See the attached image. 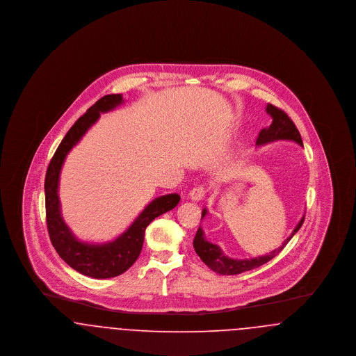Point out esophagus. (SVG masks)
<instances>
[{"instance_id":"1","label":"esophagus","mask_w":356,"mask_h":356,"mask_svg":"<svg viewBox=\"0 0 356 356\" xmlns=\"http://www.w3.org/2000/svg\"><path fill=\"white\" fill-rule=\"evenodd\" d=\"M205 195V189L204 186H196L189 192V199L193 202H200Z\"/></svg>"}]
</instances>
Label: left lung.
I'll use <instances>...</instances> for the list:
<instances>
[{
    "instance_id": "obj_1",
    "label": "left lung",
    "mask_w": 356,
    "mask_h": 356,
    "mask_svg": "<svg viewBox=\"0 0 356 356\" xmlns=\"http://www.w3.org/2000/svg\"><path fill=\"white\" fill-rule=\"evenodd\" d=\"M266 111L272 118V124L268 128H264V129L260 131L259 137L256 140L257 147L266 145V144L276 141V140L295 141V143H298L299 145L303 147L302 136L299 134L293 121L288 118V115L284 111L276 108L272 104L267 105ZM205 215H207V209L204 208L203 212H202V219L205 218ZM303 222H305V216L302 218V220L298 222V225L295 227L292 234L284 240V243L277 250L272 251L268 254H264V256H257L254 259L237 260V259H231V257L225 256L222 254L219 245H216V244H213V243H211L205 238L202 227H199V229L196 232V236L193 238V248H195L196 254H199V257L212 271L218 272L220 275H237V273H241V272L254 270V268L266 264L267 261H270L287 245L288 241L300 229Z\"/></svg>"
}]
</instances>
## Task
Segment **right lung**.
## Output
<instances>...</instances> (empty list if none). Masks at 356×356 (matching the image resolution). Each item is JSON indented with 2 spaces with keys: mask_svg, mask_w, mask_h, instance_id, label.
Wrapping results in <instances>:
<instances>
[{
  "mask_svg": "<svg viewBox=\"0 0 356 356\" xmlns=\"http://www.w3.org/2000/svg\"><path fill=\"white\" fill-rule=\"evenodd\" d=\"M124 102L121 95H106L77 120L60 143L51 157L45 176L47 225L51 244L60 257L85 276L93 279L115 277L131 268L141 252L147 227L157 216L173 209L179 202L177 193L160 196L148 204L131 227L113 241L93 244L80 241L63 219L58 199V181L63 164L70 149L83 138L102 113L109 112Z\"/></svg>",
  "mask_w": 356,
  "mask_h": 356,
  "instance_id": "add662e5",
  "label": "right lung"
}]
</instances>
